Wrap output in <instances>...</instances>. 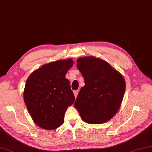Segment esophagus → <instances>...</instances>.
Segmentation results:
<instances>
[{
  "label": "esophagus",
  "instance_id": "34e87169",
  "mask_svg": "<svg viewBox=\"0 0 152 152\" xmlns=\"http://www.w3.org/2000/svg\"><path fill=\"white\" fill-rule=\"evenodd\" d=\"M78 90H75L74 91V96L75 98L76 99V97L78 96Z\"/></svg>",
  "mask_w": 152,
  "mask_h": 152
}]
</instances>
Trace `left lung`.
Masks as SVG:
<instances>
[{
	"label": "left lung",
	"instance_id": "left-lung-1",
	"mask_svg": "<svg viewBox=\"0 0 152 152\" xmlns=\"http://www.w3.org/2000/svg\"><path fill=\"white\" fill-rule=\"evenodd\" d=\"M77 68L83 76L75 108L88 124L108 122L122 104L126 83L122 75L104 60L93 56L77 59Z\"/></svg>",
	"mask_w": 152,
	"mask_h": 152
}]
</instances>
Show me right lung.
I'll return each instance as SVG.
<instances>
[{
  "label": "right lung",
  "mask_w": 152,
  "mask_h": 152,
  "mask_svg": "<svg viewBox=\"0 0 152 152\" xmlns=\"http://www.w3.org/2000/svg\"><path fill=\"white\" fill-rule=\"evenodd\" d=\"M74 64L72 58L44 64L26 80L23 99L32 120L44 129L53 130L64 123L67 107L75 97L65 78Z\"/></svg>",
  "instance_id": "obj_1"
}]
</instances>
